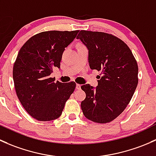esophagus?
<instances>
[{
  "mask_svg": "<svg viewBox=\"0 0 156 156\" xmlns=\"http://www.w3.org/2000/svg\"><path fill=\"white\" fill-rule=\"evenodd\" d=\"M76 89H81V85H80V84H76Z\"/></svg>",
  "mask_w": 156,
  "mask_h": 156,
  "instance_id": "1",
  "label": "esophagus"
}]
</instances>
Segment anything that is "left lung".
<instances>
[{
  "label": "left lung",
  "instance_id": "obj_1",
  "mask_svg": "<svg viewBox=\"0 0 156 156\" xmlns=\"http://www.w3.org/2000/svg\"><path fill=\"white\" fill-rule=\"evenodd\" d=\"M80 39L89 50L91 70L101 72L97 87L81 86L86 97L81 108L88 119L107 123L126 109L138 83L137 63L126 43L112 34L80 30Z\"/></svg>",
  "mask_w": 156,
  "mask_h": 156
}]
</instances>
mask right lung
Wrapping results in <instances>:
<instances>
[{"label": "right lung", "mask_w": 156, "mask_h": 156, "mask_svg": "<svg viewBox=\"0 0 156 156\" xmlns=\"http://www.w3.org/2000/svg\"><path fill=\"white\" fill-rule=\"evenodd\" d=\"M78 32H41L31 37L19 50L12 70L14 86L19 101L37 120L58 118L76 88L74 82L55 83L50 74L55 67L60 68L63 52Z\"/></svg>", "instance_id": "right-lung-1"}]
</instances>
